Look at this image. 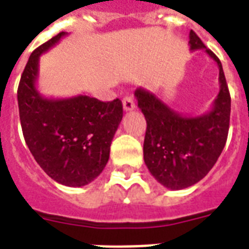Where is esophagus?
<instances>
[{
  "mask_svg": "<svg viewBox=\"0 0 249 249\" xmlns=\"http://www.w3.org/2000/svg\"><path fill=\"white\" fill-rule=\"evenodd\" d=\"M123 107H124V110H132L134 109V107H136V104H134V100L133 97L132 96H125L124 99H123Z\"/></svg>",
  "mask_w": 249,
  "mask_h": 249,
  "instance_id": "1",
  "label": "esophagus"
}]
</instances>
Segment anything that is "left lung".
Listing matches in <instances>:
<instances>
[{"mask_svg":"<svg viewBox=\"0 0 249 249\" xmlns=\"http://www.w3.org/2000/svg\"><path fill=\"white\" fill-rule=\"evenodd\" d=\"M189 38L191 51L204 50L219 67L220 89L211 110L185 116L145 88L134 92L146 119L143 161L157 182L170 190L186 189L207 176L226 145L230 128L231 96L222 63L193 30Z\"/></svg>","mask_w":249,"mask_h":249,"instance_id":"1","label":"left lung"}]
</instances>
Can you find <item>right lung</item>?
I'll list each match as a JSON object with an SVG mask.
<instances>
[{
	"instance_id": "obj_1",
	"label": "right lung",
	"mask_w": 249,
	"mask_h": 249,
	"mask_svg": "<svg viewBox=\"0 0 249 249\" xmlns=\"http://www.w3.org/2000/svg\"><path fill=\"white\" fill-rule=\"evenodd\" d=\"M67 33L47 40L33 51L18 86L22 132L45 173L70 187L91 183L109 160L110 143L123 119L119 99L100 101L87 95L49 99L36 89L39 56Z\"/></svg>"
}]
</instances>
